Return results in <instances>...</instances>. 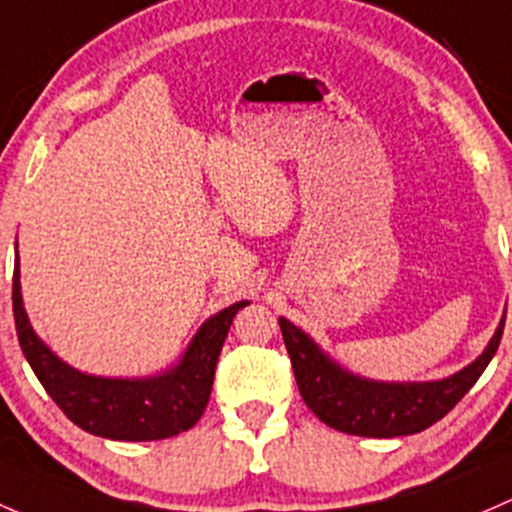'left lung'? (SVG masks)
<instances>
[{
	"instance_id": "1",
	"label": "left lung",
	"mask_w": 512,
	"mask_h": 512,
	"mask_svg": "<svg viewBox=\"0 0 512 512\" xmlns=\"http://www.w3.org/2000/svg\"><path fill=\"white\" fill-rule=\"evenodd\" d=\"M291 355L295 382L308 409L337 431L370 439H392L429 429L456 407L493 360L505 328V315L486 350L451 377L429 382H379L335 362L305 330L278 318Z\"/></svg>"
}]
</instances>
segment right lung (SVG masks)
Masks as SVG:
<instances>
[{"label":"right lung","mask_w":512,"mask_h":512,"mask_svg":"<svg viewBox=\"0 0 512 512\" xmlns=\"http://www.w3.org/2000/svg\"><path fill=\"white\" fill-rule=\"evenodd\" d=\"M19 254L14 261V323L21 352L39 382L76 426L113 441H157L192 429L212 394L219 352L234 315L249 300L229 305L189 340L177 365L150 377H98L63 362L29 323L21 298Z\"/></svg>","instance_id":"add662e5"}]
</instances>
